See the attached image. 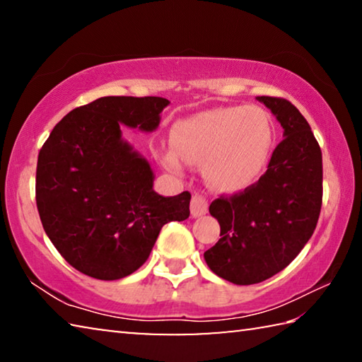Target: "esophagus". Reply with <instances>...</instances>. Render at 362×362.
<instances>
[{
	"instance_id": "esophagus-1",
	"label": "esophagus",
	"mask_w": 362,
	"mask_h": 362,
	"mask_svg": "<svg viewBox=\"0 0 362 362\" xmlns=\"http://www.w3.org/2000/svg\"><path fill=\"white\" fill-rule=\"evenodd\" d=\"M207 207H209V204H207V199L204 198V196H201V194L193 196L192 204H189V211H192L193 217L204 216V214L207 212Z\"/></svg>"
}]
</instances>
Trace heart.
<instances>
[{
  "mask_svg": "<svg viewBox=\"0 0 362 362\" xmlns=\"http://www.w3.org/2000/svg\"><path fill=\"white\" fill-rule=\"evenodd\" d=\"M274 140L273 122L259 107L216 108L179 121L173 129L174 146L163 163L182 173L183 161L204 164L207 182L226 193L252 187L267 169Z\"/></svg>",
  "mask_w": 362,
  "mask_h": 362,
  "instance_id": "heart-1",
  "label": "heart"
}]
</instances>
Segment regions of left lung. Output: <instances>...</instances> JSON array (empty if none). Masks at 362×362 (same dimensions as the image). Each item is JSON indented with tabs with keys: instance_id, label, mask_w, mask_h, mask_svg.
Listing matches in <instances>:
<instances>
[{
	"instance_id": "1",
	"label": "left lung",
	"mask_w": 362,
	"mask_h": 362,
	"mask_svg": "<svg viewBox=\"0 0 362 362\" xmlns=\"http://www.w3.org/2000/svg\"><path fill=\"white\" fill-rule=\"evenodd\" d=\"M283 127L267 173L231 198L212 201L220 240L204 252L217 276L262 283L296 259L313 235L322 204V155L308 121L289 100L257 97Z\"/></svg>"
}]
</instances>
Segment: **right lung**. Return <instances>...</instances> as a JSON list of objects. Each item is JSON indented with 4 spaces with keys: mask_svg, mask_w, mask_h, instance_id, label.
Wrapping results in <instances>:
<instances>
[{
    "mask_svg": "<svg viewBox=\"0 0 362 362\" xmlns=\"http://www.w3.org/2000/svg\"><path fill=\"white\" fill-rule=\"evenodd\" d=\"M163 97H100L65 115L42 145L36 206L60 255L90 278L113 281L144 265L168 222L189 216L192 194H158L155 174L122 126L158 129Z\"/></svg>",
    "mask_w": 362,
    "mask_h": 362,
    "instance_id": "add662e5",
    "label": "right lung"
}]
</instances>
